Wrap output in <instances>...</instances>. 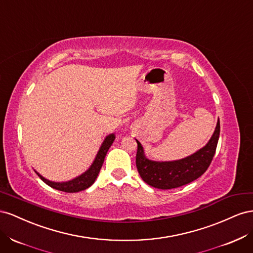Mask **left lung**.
<instances>
[{"instance_id": "8db88e82", "label": "left lung", "mask_w": 253, "mask_h": 253, "mask_svg": "<svg viewBox=\"0 0 253 253\" xmlns=\"http://www.w3.org/2000/svg\"><path fill=\"white\" fill-rule=\"evenodd\" d=\"M219 121L209 142L194 154L174 162H153L144 156L141 143L137 141L136 167L139 175L148 185L163 190L178 188L197 179L208 169L215 154L218 137Z\"/></svg>"}]
</instances>
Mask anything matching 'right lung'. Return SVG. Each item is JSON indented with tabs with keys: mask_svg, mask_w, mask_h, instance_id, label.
<instances>
[{
	"mask_svg": "<svg viewBox=\"0 0 253 253\" xmlns=\"http://www.w3.org/2000/svg\"><path fill=\"white\" fill-rule=\"evenodd\" d=\"M114 140H115L114 134H110L109 136H106V138L101 144L100 149H99L94 163L91 164L89 169L86 172L81 174L80 176H78V177H76L72 180L64 181V182H55V181H50L46 178H44L43 176L40 175L37 171L36 173L45 183H46V185L56 190L63 191V192H67V193H75V192H79V191H82V190H85L93 185L94 181L96 180L97 176L99 172H100V169L103 165L104 157L106 155V153H108L109 149L111 148Z\"/></svg>",
	"mask_w": 253,
	"mask_h": 253,
	"instance_id": "1",
	"label": "right lung"
}]
</instances>
